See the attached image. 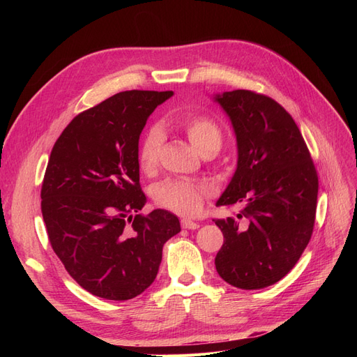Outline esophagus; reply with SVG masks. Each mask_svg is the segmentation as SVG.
<instances>
[{
	"instance_id": "esophagus-1",
	"label": "esophagus",
	"mask_w": 357,
	"mask_h": 357,
	"mask_svg": "<svg viewBox=\"0 0 357 357\" xmlns=\"http://www.w3.org/2000/svg\"><path fill=\"white\" fill-rule=\"evenodd\" d=\"M181 226L185 229H198L199 228V223L193 222V220H189V219H183L181 220Z\"/></svg>"
}]
</instances>
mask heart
Wrapping results in <instances>:
<instances>
[{"label": "heart", "instance_id": "heart-1", "mask_svg": "<svg viewBox=\"0 0 357 357\" xmlns=\"http://www.w3.org/2000/svg\"><path fill=\"white\" fill-rule=\"evenodd\" d=\"M172 123L185 131L190 144L201 155L210 149L219 150L222 132L218 123L211 121L210 117L199 114L181 116L176 117ZM162 142H164V134H162L160 129L158 126L150 128L138 150V164L143 171L150 172L156 168ZM208 192V186L202 185V183L171 178L159 183L155 188L153 199L162 208L180 215H193L201 210Z\"/></svg>", "mask_w": 357, "mask_h": 357}]
</instances>
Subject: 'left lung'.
I'll list each match as a JSON object with an SVG mask.
<instances>
[{
  "mask_svg": "<svg viewBox=\"0 0 357 357\" xmlns=\"http://www.w3.org/2000/svg\"><path fill=\"white\" fill-rule=\"evenodd\" d=\"M236 138V169L215 202L240 205L214 220L223 232L219 275L234 287L264 289L296 265L311 238L319 178L291 116L265 95L236 89L213 96Z\"/></svg>",
  "mask_w": 357,
  "mask_h": 357,
  "instance_id": "left-lung-1",
  "label": "left lung"
}]
</instances>
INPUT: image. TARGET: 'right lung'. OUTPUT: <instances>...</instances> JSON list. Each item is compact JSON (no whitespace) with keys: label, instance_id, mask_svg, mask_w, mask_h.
I'll return each instance as SVG.
<instances>
[{"label":"right lung","instance_id":"add662e5","mask_svg":"<svg viewBox=\"0 0 357 357\" xmlns=\"http://www.w3.org/2000/svg\"><path fill=\"white\" fill-rule=\"evenodd\" d=\"M172 91H125L75 116L52 149L41 213L53 252L89 294L132 299L155 282L176 214H139L138 142Z\"/></svg>","mask_w":357,"mask_h":357}]
</instances>
